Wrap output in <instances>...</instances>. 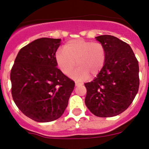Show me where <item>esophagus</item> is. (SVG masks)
Returning a JSON list of instances; mask_svg holds the SVG:
<instances>
[{
	"instance_id": "34e87169",
	"label": "esophagus",
	"mask_w": 149,
	"mask_h": 149,
	"mask_svg": "<svg viewBox=\"0 0 149 149\" xmlns=\"http://www.w3.org/2000/svg\"><path fill=\"white\" fill-rule=\"evenodd\" d=\"M81 85L82 83H80V82H77V81L75 82V85H76V86H79V85Z\"/></svg>"
}]
</instances>
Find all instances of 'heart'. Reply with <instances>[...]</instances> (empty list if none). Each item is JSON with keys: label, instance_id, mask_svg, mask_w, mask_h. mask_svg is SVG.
<instances>
[{"label": "heart", "instance_id": "1", "mask_svg": "<svg viewBox=\"0 0 149 149\" xmlns=\"http://www.w3.org/2000/svg\"><path fill=\"white\" fill-rule=\"evenodd\" d=\"M63 49L55 52L57 66L64 74L69 76L76 66L73 76L85 79L88 75L95 77L103 69L106 62V49L100 42L84 39H73L65 43Z\"/></svg>", "mask_w": 149, "mask_h": 149}]
</instances>
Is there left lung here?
<instances>
[{
  "mask_svg": "<svg viewBox=\"0 0 149 149\" xmlns=\"http://www.w3.org/2000/svg\"><path fill=\"white\" fill-rule=\"evenodd\" d=\"M106 49L103 69L92 82L85 83V102L94 115L113 117L132 104L139 86V64L131 47L115 36L96 37Z\"/></svg>",
  "mask_w": 149,
  "mask_h": 149,
  "instance_id": "left-lung-1",
  "label": "left lung"
}]
</instances>
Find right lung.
Instances as JSON below:
<instances>
[{
  "mask_svg": "<svg viewBox=\"0 0 149 149\" xmlns=\"http://www.w3.org/2000/svg\"><path fill=\"white\" fill-rule=\"evenodd\" d=\"M60 39L41 38L23 47L10 72L12 96L21 111L36 122L61 117L75 83L57 67Z\"/></svg>",
  "mask_w": 149,
  "mask_h": 149,
  "instance_id": "add662e5",
  "label": "right lung"
}]
</instances>
